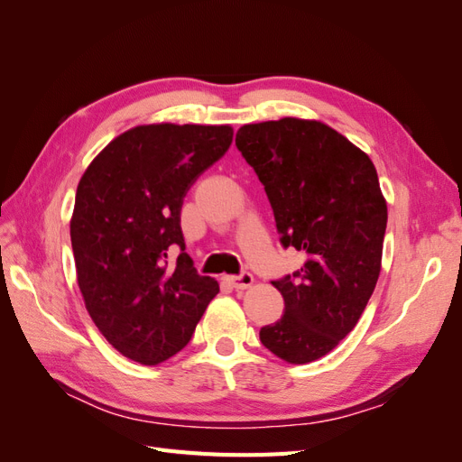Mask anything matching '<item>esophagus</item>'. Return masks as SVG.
<instances>
[{"instance_id": "34e87169", "label": "esophagus", "mask_w": 462, "mask_h": 462, "mask_svg": "<svg viewBox=\"0 0 462 462\" xmlns=\"http://www.w3.org/2000/svg\"><path fill=\"white\" fill-rule=\"evenodd\" d=\"M229 283H231V287H233V289H236V291H243V289H248L250 285L254 283V277H253V273H250V272H243L241 275H233V277H229Z\"/></svg>"}]
</instances>
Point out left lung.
I'll return each mask as SVG.
<instances>
[{
  "instance_id": "left-lung-1",
  "label": "left lung",
  "mask_w": 462,
  "mask_h": 462,
  "mask_svg": "<svg viewBox=\"0 0 462 462\" xmlns=\"http://www.w3.org/2000/svg\"><path fill=\"white\" fill-rule=\"evenodd\" d=\"M236 150L273 209L279 243L306 262L275 279L285 310L260 329L291 365L328 355L353 331L380 277L387 206L365 152L319 121L285 117L245 125Z\"/></svg>"
}]
</instances>
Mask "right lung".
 Here are the masks:
<instances>
[{
	"label": "right lung",
	"mask_w": 462,
	"mask_h": 462,
	"mask_svg": "<svg viewBox=\"0 0 462 462\" xmlns=\"http://www.w3.org/2000/svg\"><path fill=\"white\" fill-rule=\"evenodd\" d=\"M231 141L227 125H143L82 175L71 219L79 287L123 356L153 366L177 355L219 292L185 253L180 206Z\"/></svg>",
	"instance_id": "1"
}]
</instances>
